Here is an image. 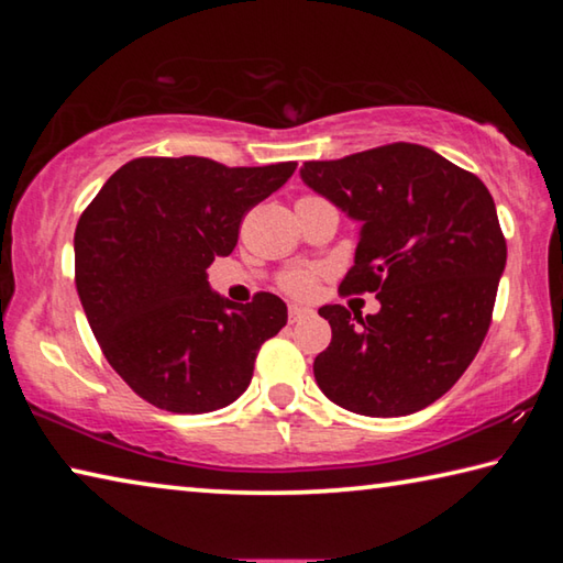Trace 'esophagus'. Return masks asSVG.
<instances>
[{
  "mask_svg": "<svg viewBox=\"0 0 563 563\" xmlns=\"http://www.w3.org/2000/svg\"><path fill=\"white\" fill-rule=\"evenodd\" d=\"M310 316H312V310H310V308H300V305H290V308H288V318H290V322H300V320L310 318Z\"/></svg>",
  "mask_w": 563,
  "mask_h": 563,
  "instance_id": "esophagus-1",
  "label": "esophagus"
}]
</instances>
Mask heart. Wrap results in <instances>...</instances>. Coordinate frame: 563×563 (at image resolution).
Wrapping results in <instances>:
<instances>
[{"label":"heart","instance_id":"1","mask_svg":"<svg viewBox=\"0 0 563 563\" xmlns=\"http://www.w3.org/2000/svg\"><path fill=\"white\" fill-rule=\"evenodd\" d=\"M283 288L298 295V298H305V295H310L312 288H316V278L308 271H292L283 278Z\"/></svg>","mask_w":563,"mask_h":563}]
</instances>
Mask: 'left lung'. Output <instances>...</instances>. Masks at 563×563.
Here are the masks:
<instances>
[{
  "instance_id": "1",
  "label": "left lung",
  "mask_w": 563,
  "mask_h": 563,
  "mask_svg": "<svg viewBox=\"0 0 563 563\" xmlns=\"http://www.w3.org/2000/svg\"><path fill=\"white\" fill-rule=\"evenodd\" d=\"M302 184L360 223L342 292H377L379 312L318 310L332 328L312 362L332 402L367 417L412 415L464 375L487 335L507 265L497 206L437 151L389 144L308 161Z\"/></svg>"
}]
</instances>
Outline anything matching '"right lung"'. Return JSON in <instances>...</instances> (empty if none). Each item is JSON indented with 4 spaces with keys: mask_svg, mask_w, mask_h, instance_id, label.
Wrapping results in <instances>:
<instances>
[{
    "mask_svg": "<svg viewBox=\"0 0 563 563\" xmlns=\"http://www.w3.org/2000/svg\"><path fill=\"white\" fill-rule=\"evenodd\" d=\"M295 166L136 158L81 213L74 233L81 308L109 365L146 402L201 415L251 385L255 355L288 322V308L273 292L231 302L211 290L206 268L233 253L245 211Z\"/></svg>",
    "mask_w": 563,
    "mask_h": 563,
    "instance_id": "1",
    "label": "right lung"
}]
</instances>
